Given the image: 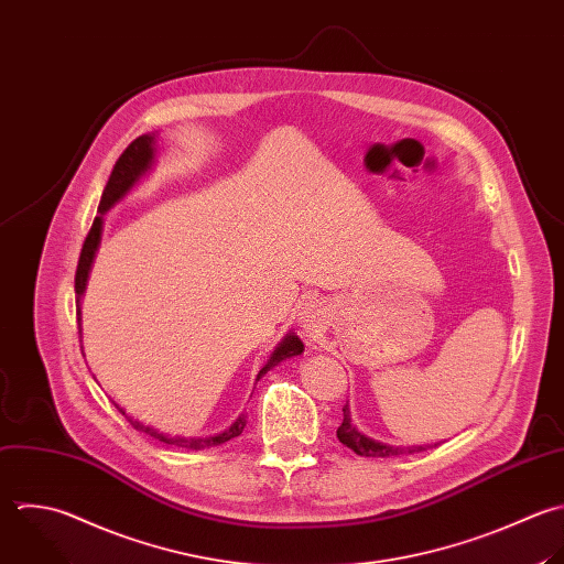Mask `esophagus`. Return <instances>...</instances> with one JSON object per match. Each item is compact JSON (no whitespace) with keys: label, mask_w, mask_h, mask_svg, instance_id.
Masks as SVG:
<instances>
[{"label":"esophagus","mask_w":564,"mask_h":564,"mask_svg":"<svg viewBox=\"0 0 564 564\" xmlns=\"http://www.w3.org/2000/svg\"><path fill=\"white\" fill-rule=\"evenodd\" d=\"M299 323L307 334H318L325 325V307L318 301L305 303V307L299 312Z\"/></svg>","instance_id":"esophagus-1"}]
</instances>
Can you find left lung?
Here are the masks:
<instances>
[{"instance_id":"left-lung-1","label":"left lung","mask_w":564,"mask_h":564,"mask_svg":"<svg viewBox=\"0 0 564 564\" xmlns=\"http://www.w3.org/2000/svg\"><path fill=\"white\" fill-rule=\"evenodd\" d=\"M340 444H345L347 448H351L356 455L360 457H400V455H415V453H424L426 448L424 446H409V448H402V446H387V444H380L376 440H369L365 437L362 433L356 431V426L351 424V417H349V409L343 406V424L338 426L336 431Z\"/></svg>"}]
</instances>
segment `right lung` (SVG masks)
<instances>
[{
	"label": "right lung",
	"instance_id": "right-lung-1",
	"mask_svg": "<svg viewBox=\"0 0 564 564\" xmlns=\"http://www.w3.org/2000/svg\"><path fill=\"white\" fill-rule=\"evenodd\" d=\"M151 158H153V135H138L122 153L120 158L116 160L113 169H111V175L107 180V186L102 191V197H100V204H98V213H105L107 208H111L131 186L133 182H138V177L149 169L151 164ZM100 226H102V217H94V224L83 241V248H80V257H78V265H76V276H74V292H76V321H78V334H80V294L85 290V281H87V272H89V265H91V259H94V252L98 248V241H100ZM303 351V343L299 340V336H288L279 347L276 351L272 354V358L268 360V365L259 371L257 380L261 376H265L272 367H276L279 362H283L285 358H292V356H299ZM122 415L124 411L118 409ZM129 424L135 429V431H142L147 435H151L153 440H160L164 444H173L177 448H186V451H204V448H213V446H221L235 437H239L246 429V415H241L226 433H219L215 437H199V440H186V437H166L140 422H131Z\"/></svg>",
	"mask_w": 564,
	"mask_h": 564
}]
</instances>
